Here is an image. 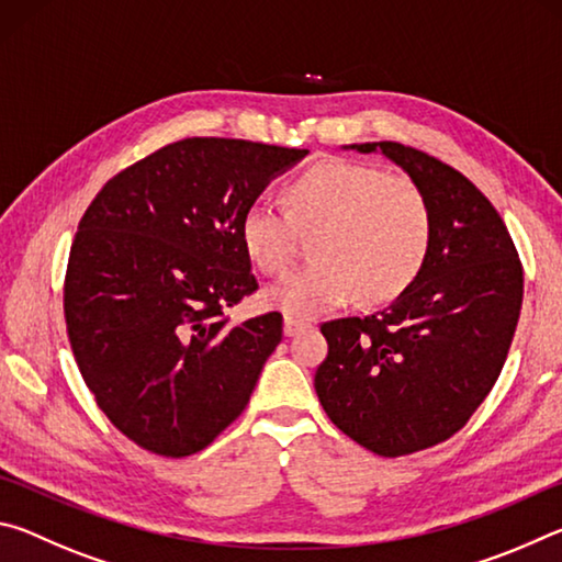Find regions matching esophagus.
I'll return each mask as SVG.
<instances>
[{"label":"esophagus","instance_id":"1","mask_svg":"<svg viewBox=\"0 0 562 562\" xmlns=\"http://www.w3.org/2000/svg\"><path fill=\"white\" fill-rule=\"evenodd\" d=\"M307 327H310L307 322H302L297 317H290V315L284 317V335H288V337H297L300 331H304Z\"/></svg>","mask_w":562,"mask_h":562}]
</instances>
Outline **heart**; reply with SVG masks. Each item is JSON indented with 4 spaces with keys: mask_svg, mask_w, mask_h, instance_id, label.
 I'll return each instance as SVG.
<instances>
[{
    "mask_svg": "<svg viewBox=\"0 0 562 562\" xmlns=\"http://www.w3.org/2000/svg\"><path fill=\"white\" fill-rule=\"evenodd\" d=\"M288 211L270 201L245 207L240 240L255 268L280 274L290 268L300 233L312 237L307 268L265 290L270 307L312 319L357 294L384 304L408 290L431 245V207L406 176L382 168L322 160L284 190Z\"/></svg>",
    "mask_w": 562,
    "mask_h": 562,
    "instance_id": "1",
    "label": "heart"
}]
</instances>
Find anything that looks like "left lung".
I'll return each instance as SVG.
<instances>
[{
  "instance_id": "8db88e82",
  "label": "left lung",
  "mask_w": 562,
  "mask_h": 562,
  "mask_svg": "<svg viewBox=\"0 0 562 562\" xmlns=\"http://www.w3.org/2000/svg\"><path fill=\"white\" fill-rule=\"evenodd\" d=\"M424 190L431 245L408 290L367 317L322 325L329 351L315 389L331 424L396 459L451 439L496 384L522 304V265L506 223L459 170L379 140Z\"/></svg>"
}]
</instances>
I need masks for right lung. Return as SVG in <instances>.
<instances>
[{"label":"right lung","instance_id":"add662e5","mask_svg":"<svg viewBox=\"0 0 562 562\" xmlns=\"http://www.w3.org/2000/svg\"><path fill=\"white\" fill-rule=\"evenodd\" d=\"M240 138H186L113 176L83 213L64 317L83 382L109 422L150 453L211 446L250 402L282 315L231 325L258 290L245 207L307 156Z\"/></svg>","mask_w":562,"mask_h":562}]
</instances>
